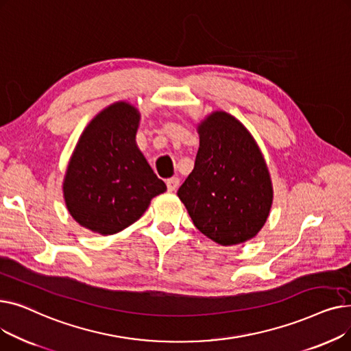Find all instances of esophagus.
<instances>
[{
  "label": "esophagus",
  "instance_id": "esophagus-1",
  "mask_svg": "<svg viewBox=\"0 0 351 351\" xmlns=\"http://www.w3.org/2000/svg\"><path fill=\"white\" fill-rule=\"evenodd\" d=\"M179 183H180L179 178H171L166 180V186H168L169 192H175L179 188Z\"/></svg>",
  "mask_w": 351,
  "mask_h": 351
}]
</instances>
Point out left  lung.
<instances>
[{"label": "left lung", "mask_w": 351, "mask_h": 351, "mask_svg": "<svg viewBox=\"0 0 351 351\" xmlns=\"http://www.w3.org/2000/svg\"><path fill=\"white\" fill-rule=\"evenodd\" d=\"M195 168L179 188L193 225L222 246L245 243L265 226L273 185L259 145L225 110L197 123Z\"/></svg>", "instance_id": "left-lung-1"}]
</instances>
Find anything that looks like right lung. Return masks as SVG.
Returning a JSON list of instances; mask_svg holds the SVG:
<instances>
[{"label":"right lung","instance_id":"1","mask_svg":"<svg viewBox=\"0 0 351 351\" xmlns=\"http://www.w3.org/2000/svg\"><path fill=\"white\" fill-rule=\"evenodd\" d=\"M139 110L119 101L97 114L78 139L62 183L66 209L102 236L135 223L166 191L136 145Z\"/></svg>","mask_w":351,"mask_h":351}]
</instances>
